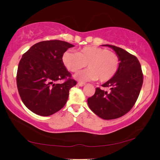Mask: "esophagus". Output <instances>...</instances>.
Instances as JSON below:
<instances>
[{
	"label": "esophagus",
	"mask_w": 160,
	"mask_h": 160,
	"mask_svg": "<svg viewBox=\"0 0 160 160\" xmlns=\"http://www.w3.org/2000/svg\"><path fill=\"white\" fill-rule=\"evenodd\" d=\"M77 85H78V86H79V87H84V85H85V84H84V83H80V82H78V84H77Z\"/></svg>",
	"instance_id": "esophagus-1"
}]
</instances>
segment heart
I'll return each mask as SVG.
<instances>
[{"label": "heart", "instance_id": "obj_1", "mask_svg": "<svg viewBox=\"0 0 160 160\" xmlns=\"http://www.w3.org/2000/svg\"><path fill=\"white\" fill-rule=\"evenodd\" d=\"M63 64L69 71L76 73L87 66V68L76 73L74 78L82 82L95 81L102 82L111 80L117 73L120 60L117 54L104 49L92 46L85 47L78 52L68 50L62 54Z\"/></svg>", "mask_w": 160, "mask_h": 160}]
</instances>
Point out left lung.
Here are the masks:
<instances>
[{"mask_svg": "<svg viewBox=\"0 0 160 160\" xmlns=\"http://www.w3.org/2000/svg\"><path fill=\"white\" fill-rule=\"evenodd\" d=\"M113 49L120 63L116 75L103 84L110 91L99 87L87 99L89 108L103 119H114L126 114L134 106L138 98L143 82L141 66L136 57L122 48L113 45H102Z\"/></svg>", "mask_w": 160, "mask_h": 160, "instance_id": "1", "label": "left lung"}]
</instances>
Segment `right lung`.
Instances as JSON below:
<instances>
[{
	"mask_svg": "<svg viewBox=\"0 0 160 160\" xmlns=\"http://www.w3.org/2000/svg\"><path fill=\"white\" fill-rule=\"evenodd\" d=\"M73 44L60 40L32 46L22 57L17 73V89L23 103L36 114L47 117L63 108L69 90L76 84L62 58ZM65 80L62 84L55 82Z\"/></svg>",
	"mask_w": 160,
	"mask_h": 160,
	"instance_id": "right-lung-1",
	"label": "right lung"
}]
</instances>
